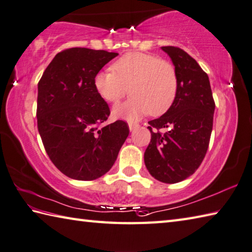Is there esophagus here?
<instances>
[{"instance_id":"34e87169","label":"esophagus","mask_w":252,"mask_h":252,"mask_svg":"<svg viewBox=\"0 0 252 252\" xmlns=\"http://www.w3.org/2000/svg\"><path fill=\"white\" fill-rule=\"evenodd\" d=\"M128 127H129V130L130 131H134L135 129H137V128H138V125H137V124H131V123H130V124H128Z\"/></svg>"}]
</instances>
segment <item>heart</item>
Returning <instances> with one entry per match:
<instances>
[{
    "mask_svg": "<svg viewBox=\"0 0 252 252\" xmlns=\"http://www.w3.org/2000/svg\"><path fill=\"white\" fill-rule=\"evenodd\" d=\"M112 69L96 73L94 87L110 103H117L129 88L132 96L114 107L116 117L132 122L148 113L159 116L173 104L179 82L177 70L169 61L142 52H129L117 59Z\"/></svg>",
    "mask_w": 252,
    "mask_h": 252,
    "instance_id": "b5f03b06",
    "label": "heart"
}]
</instances>
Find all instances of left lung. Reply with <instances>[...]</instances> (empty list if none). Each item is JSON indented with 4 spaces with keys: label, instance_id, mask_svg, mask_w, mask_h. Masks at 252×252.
<instances>
[{
    "label": "left lung",
    "instance_id": "8db88e82",
    "mask_svg": "<svg viewBox=\"0 0 252 252\" xmlns=\"http://www.w3.org/2000/svg\"><path fill=\"white\" fill-rule=\"evenodd\" d=\"M161 49L177 70L178 93L162 116L148 122L151 140L144 159L155 179L172 184L189 178L202 163L210 144L215 102L208 75L195 59L178 47ZM161 127L168 130L162 134Z\"/></svg>",
    "mask_w": 252,
    "mask_h": 252
}]
</instances>
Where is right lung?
<instances>
[{"instance_id":"1","label":"right lung","mask_w":252,"mask_h":252,"mask_svg":"<svg viewBox=\"0 0 252 252\" xmlns=\"http://www.w3.org/2000/svg\"><path fill=\"white\" fill-rule=\"evenodd\" d=\"M117 55L65 49L38 82V131L52 163L71 179L92 181L108 172L129 134L124 121L104 124L110 107L94 87L96 73Z\"/></svg>"}]
</instances>
